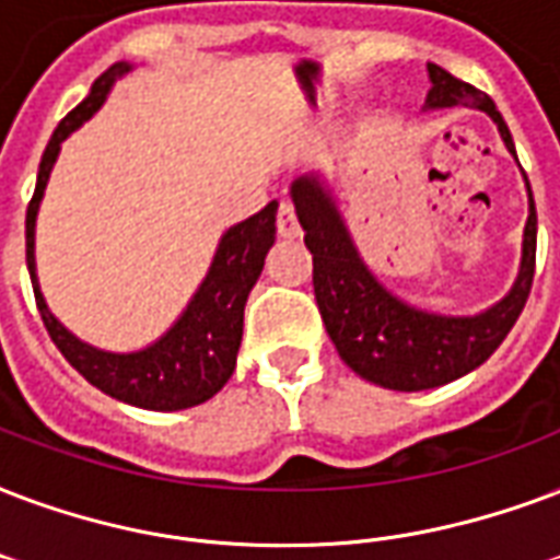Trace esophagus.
<instances>
[{
	"label": "esophagus",
	"instance_id": "esophagus-1",
	"mask_svg": "<svg viewBox=\"0 0 560 560\" xmlns=\"http://www.w3.org/2000/svg\"><path fill=\"white\" fill-rule=\"evenodd\" d=\"M276 229H279L281 237H296L302 229H299V220H296V208L290 199H281L279 205V217H276Z\"/></svg>",
	"mask_w": 560,
	"mask_h": 560
}]
</instances>
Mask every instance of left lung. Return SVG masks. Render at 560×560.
<instances>
[{
    "label": "left lung",
    "mask_w": 560,
    "mask_h": 560,
    "mask_svg": "<svg viewBox=\"0 0 560 560\" xmlns=\"http://www.w3.org/2000/svg\"><path fill=\"white\" fill-rule=\"evenodd\" d=\"M429 75H432L429 108L469 105V108L488 110L499 126L505 147L514 152L511 131L488 93L455 79L438 63H429ZM290 194L296 205L299 223L305 229V246L314 255V296L328 337L337 355L366 382L382 384L390 390H429L455 382L497 352L526 308L535 281L537 252V213L532 187H528V223L517 284L499 305L479 317L425 314L390 296L358 258L347 225L317 178H299Z\"/></svg>",
    "instance_id": "obj_1"
}]
</instances>
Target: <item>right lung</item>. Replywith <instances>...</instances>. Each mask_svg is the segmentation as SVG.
Listing matches in <instances>:
<instances>
[{
	"instance_id": "1",
	"label": "right lung",
	"mask_w": 560,
	"mask_h": 560,
	"mask_svg": "<svg viewBox=\"0 0 560 560\" xmlns=\"http://www.w3.org/2000/svg\"><path fill=\"white\" fill-rule=\"evenodd\" d=\"M128 70H131L128 63H114L108 72H102L100 79L93 81L88 100L75 105L55 128L52 140L43 152L37 187H34L32 202L25 211V264H28L34 302L40 311L43 326L52 337L55 347L61 349V355L93 387H100L102 394L114 396L119 402L138 405L147 411H182V408L208 402L232 378L243 337V308H246L249 290L255 288V281L261 276L264 258L276 243V208H279V202H270L255 217L232 225L223 234L202 288L196 290L185 314L158 343L140 349V352L117 355V352H102V349L88 347L79 337H72L49 314L40 296V288H37L34 217L40 208L43 190H46V182L52 173L55 158L61 152V143L84 119L93 117V110L100 108L108 96L114 79Z\"/></svg>"
}]
</instances>
